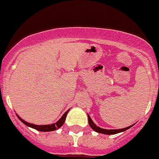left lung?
Here are the masks:
<instances>
[{
  "label": "left lung",
  "instance_id": "8db88e82",
  "mask_svg": "<svg viewBox=\"0 0 159 159\" xmlns=\"http://www.w3.org/2000/svg\"><path fill=\"white\" fill-rule=\"evenodd\" d=\"M88 118H89V123L90 127L92 128L93 130L98 132V133H101V134H117V133H120V132L125 131V130H128V129H130L132 125H130V126H127V127H125V128H122V129H117V130H107V129H102V128H100L98 127V126H97V125L93 121L91 117L89 116V114H88Z\"/></svg>",
  "mask_w": 159,
  "mask_h": 159
}]
</instances>
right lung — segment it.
<instances>
[{
  "mask_svg": "<svg viewBox=\"0 0 159 159\" xmlns=\"http://www.w3.org/2000/svg\"><path fill=\"white\" fill-rule=\"evenodd\" d=\"M70 110H68V111H66V112H65L64 114H63V116H62L60 118L59 120L57 121L56 123H53V124H50V125H34V124H32V123H29L27 122V121H25V120H24L21 117H20V116H18L17 114V116L18 118L20 119L21 121H22L25 125H26L27 126H29V127L31 128H34V129H35V130H39V131H44V132H48V131H53V130H57L58 128L61 127L62 125L64 124L65 120H66V115L67 113H68V111H69Z\"/></svg>",
  "mask_w": 159,
  "mask_h": 159,
  "instance_id": "add662e5",
  "label": "right lung"
}]
</instances>
